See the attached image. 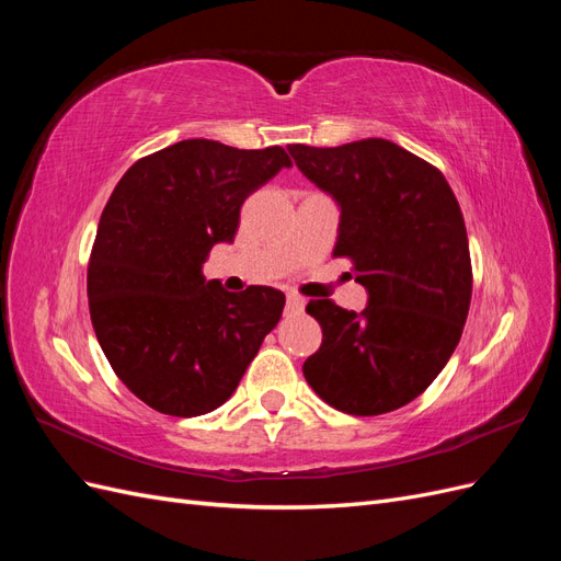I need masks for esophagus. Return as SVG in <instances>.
I'll return each mask as SVG.
<instances>
[{
  "mask_svg": "<svg viewBox=\"0 0 561 561\" xmlns=\"http://www.w3.org/2000/svg\"><path fill=\"white\" fill-rule=\"evenodd\" d=\"M304 307H307V299L304 297H299V295H287V311H293V313H301L304 311Z\"/></svg>",
  "mask_w": 561,
  "mask_h": 561,
  "instance_id": "obj_1",
  "label": "esophagus"
}]
</instances>
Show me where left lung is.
Returning <instances> with one entry per match:
<instances>
[{
  "mask_svg": "<svg viewBox=\"0 0 561 561\" xmlns=\"http://www.w3.org/2000/svg\"><path fill=\"white\" fill-rule=\"evenodd\" d=\"M287 149L339 206L334 257H348L367 290L360 313L309 301L322 344L304 377L346 414L393 412L435 381L461 339L472 293L461 208L437 168L390 140Z\"/></svg>",
  "mask_w": 561,
  "mask_h": 561,
  "instance_id": "obj_1",
  "label": "left lung"
}]
</instances>
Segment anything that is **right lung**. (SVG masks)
<instances>
[{
	"label": "right lung",
	"mask_w": 561,
	"mask_h": 561,
	"mask_svg": "<svg viewBox=\"0 0 561 561\" xmlns=\"http://www.w3.org/2000/svg\"><path fill=\"white\" fill-rule=\"evenodd\" d=\"M290 165L283 147L194 138L133 163L114 186L91 252L89 307L116 377L151 410H217L278 325L276 287L229 293L201 268L213 245L233 241L245 198Z\"/></svg>",
	"instance_id": "add662e5"
}]
</instances>
